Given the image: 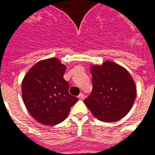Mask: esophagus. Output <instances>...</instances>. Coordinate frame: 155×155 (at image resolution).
Wrapping results in <instances>:
<instances>
[{
    "label": "esophagus",
    "mask_w": 155,
    "mask_h": 155,
    "mask_svg": "<svg viewBox=\"0 0 155 155\" xmlns=\"http://www.w3.org/2000/svg\"><path fill=\"white\" fill-rule=\"evenodd\" d=\"M78 97H79L80 99L83 100V99H84V98H85V95H84V94H80V95L78 96Z\"/></svg>",
    "instance_id": "1"
}]
</instances>
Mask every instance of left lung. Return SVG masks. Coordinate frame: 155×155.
<instances>
[{
    "instance_id": "obj_1",
    "label": "left lung",
    "mask_w": 155,
    "mask_h": 155,
    "mask_svg": "<svg viewBox=\"0 0 155 155\" xmlns=\"http://www.w3.org/2000/svg\"><path fill=\"white\" fill-rule=\"evenodd\" d=\"M93 90L84 101L99 120L115 122L125 117L133 106L136 86L124 67L110 61L91 66Z\"/></svg>"
}]
</instances>
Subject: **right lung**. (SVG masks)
<instances>
[{
	"instance_id": "obj_1",
	"label": "right lung",
	"mask_w": 155,
	"mask_h": 155,
	"mask_svg": "<svg viewBox=\"0 0 155 155\" xmlns=\"http://www.w3.org/2000/svg\"><path fill=\"white\" fill-rule=\"evenodd\" d=\"M66 66L58 58L41 60L27 71L22 81V97L27 110L45 125H55L68 117L77 97L68 92L64 79Z\"/></svg>"
}]
</instances>
